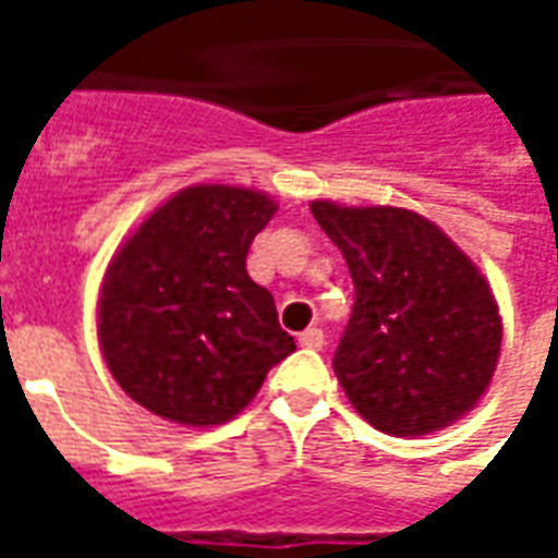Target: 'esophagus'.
I'll use <instances>...</instances> for the list:
<instances>
[{
	"label": "esophagus",
	"instance_id": "1",
	"mask_svg": "<svg viewBox=\"0 0 558 558\" xmlns=\"http://www.w3.org/2000/svg\"><path fill=\"white\" fill-rule=\"evenodd\" d=\"M299 343L307 347V350H323L326 347V335L319 328H304L302 335H299Z\"/></svg>",
	"mask_w": 558,
	"mask_h": 558
}]
</instances>
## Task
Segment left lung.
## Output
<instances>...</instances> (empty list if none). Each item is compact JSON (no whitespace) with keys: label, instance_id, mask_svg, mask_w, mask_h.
I'll list each match as a JSON object with an SVG mask.
<instances>
[{"label":"left lung","instance_id":"obj_1","mask_svg":"<svg viewBox=\"0 0 558 558\" xmlns=\"http://www.w3.org/2000/svg\"><path fill=\"white\" fill-rule=\"evenodd\" d=\"M350 266L355 304L335 374L367 424L424 436L466 415L487 391L502 316L481 268L410 208L311 203Z\"/></svg>","mask_w":558,"mask_h":558}]
</instances>
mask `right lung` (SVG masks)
Wrapping results in <instances>:
<instances>
[{"label": "right lung", "mask_w": 558, "mask_h": 558, "mask_svg": "<svg viewBox=\"0 0 558 558\" xmlns=\"http://www.w3.org/2000/svg\"><path fill=\"white\" fill-rule=\"evenodd\" d=\"M278 203L235 184L172 194L116 251L98 302L104 362L160 418H235L295 340L244 259Z\"/></svg>", "instance_id": "obj_1"}]
</instances>
